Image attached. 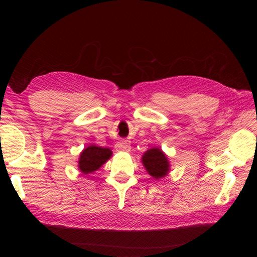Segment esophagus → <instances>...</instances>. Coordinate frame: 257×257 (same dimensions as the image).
<instances>
[{
  "mask_svg": "<svg viewBox=\"0 0 257 257\" xmlns=\"http://www.w3.org/2000/svg\"><path fill=\"white\" fill-rule=\"evenodd\" d=\"M115 150L119 151V152H130L131 150V146L127 142L125 141H121L118 142L115 145Z\"/></svg>",
  "mask_w": 257,
  "mask_h": 257,
  "instance_id": "34e87169",
  "label": "esophagus"
}]
</instances>
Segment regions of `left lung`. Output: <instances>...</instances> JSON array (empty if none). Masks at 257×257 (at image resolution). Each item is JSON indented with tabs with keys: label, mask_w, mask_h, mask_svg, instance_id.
<instances>
[{
	"label": "left lung",
	"mask_w": 257,
	"mask_h": 257,
	"mask_svg": "<svg viewBox=\"0 0 257 257\" xmlns=\"http://www.w3.org/2000/svg\"><path fill=\"white\" fill-rule=\"evenodd\" d=\"M142 163L147 173L155 180L166 177L170 172L169 160L161 148L154 147L147 150L142 157Z\"/></svg>",
	"instance_id": "obj_1"
}]
</instances>
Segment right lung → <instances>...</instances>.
<instances>
[{
	"mask_svg": "<svg viewBox=\"0 0 257 257\" xmlns=\"http://www.w3.org/2000/svg\"><path fill=\"white\" fill-rule=\"evenodd\" d=\"M112 151L109 148L98 147L91 144L80 152L78 160V168L83 175L96 172L111 158Z\"/></svg>",
	"mask_w": 257,
	"mask_h": 257,
	"instance_id": "right-lung-1",
	"label": "right lung"
}]
</instances>
